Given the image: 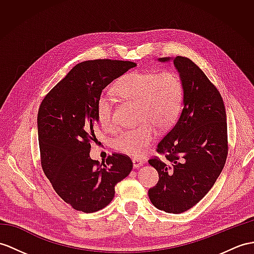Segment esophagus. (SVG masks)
<instances>
[{
  "mask_svg": "<svg viewBox=\"0 0 254 254\" xmlns=\"http://www.w3.org/2000/svg\"><path fill=\"white\" fill-rule=\"evenodd\" d=\"M132 164H133V168H140L141 166H143L144 162H143V160L139 159V158H133L132 159Z\"/></svg>",
  "mask_w": 254,
  "mask_h": 254,
  "instance_id": "esophagus-1",
  "label": "esophagus"
}]
</instances>
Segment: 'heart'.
<instances>
[{"instance_id": "heart-1", "label": "heart", "mask_w": 254, "mask_h": 254, "mask_svg": "<svg viewBox=\"0 0 254 254\" xmlns=\"http://www.w3.org/2000/svg\"><path fill=\"white\" fill-rule=\"evenodd\" d=\"M113 91L122 100L135 103L137 122L142 123L122 131L113 146L129 156L144 155L155 138V127L167 130L178 120L184 95L181 78L171 71H132L117 80ZM97 115L104 130L114 129L112 102L107 95L98 99Z\"/></svg>"}]
</instances>
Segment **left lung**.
Segmentation results:
<instances>
[{"instance_id":"obj_1","label":"left lung","mask_w":254,"mask_h":254,"mask_svg":"<svg viewBox=\"0 0 254 254\" xmlns=\"http://www.w3.org/2000/svg\"><path fill=\"white\" fill-rule=\"evenodd\" d=\"M169 61V57L159 58ZM174 64L183 85V110L174 128L159 141L148 164L159 180L148 197L159 210L182 213L194 207L213 187L228 154L223 99L200 67L177 56Z\"/></svg>"}]
</instances>
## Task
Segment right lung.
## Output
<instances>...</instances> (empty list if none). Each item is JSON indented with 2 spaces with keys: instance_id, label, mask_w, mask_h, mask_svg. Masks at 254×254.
Here are the masks:
<instances>
[{
  "instance_id": "add662e5",
  "label": "right lung",
  "mask_w": 254,
  "mask_h": 254,
  "mask_svg": "<svg viewBox=\"0 0 254 254\" xmlns=\"http://www.w3.org/2000/svg\"><path fill=\"white\" fill-rule=\"evenodd\" d=\"M135 64L96 59L76 64L43 99L38 114L41 165L61 198L78 211L107 207L115 185L132 169L129 156L113 153L106 162L89 156L97 141V101L113 79Z\"/></svg>"
}]
</instances>
